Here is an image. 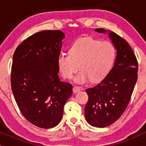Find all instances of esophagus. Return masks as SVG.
<instances>
[{
	"mask_svg": "<svg viewBox=\"0 0 146 146\" xmlns=\"http://www.w3.org/2000/svg\"><path fill=\"white\" fill-rule=\"evenodd\" d=\"M80 90V88L78 86H73V92L74 93H77L78 92H79V91Z\"/></svg>",
	"mask_w": 146,
	"mask_h": 146,
	"instance_id": "esophagus-1",
	"label": "esophagus"
}]
</instances>
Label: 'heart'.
Listing matches in <instances>:
<instances>
[{"label":"heart","mask_w":146,"mask_h":146,"mask_svg":"<svg viewBox=\"0 0 146 146\" xmlns=\"http://www.w3.org/2000/svg\"><path fill=\"white\" fill-rule=\"evenodd\" d=\"M115 56L113 45L109 41L80 38L69 47L68 54L61 53L57 59L58 66L63 77L73 78L74 82L84 84L90 80L96 82L104 78L113 65Z\"/></svg>","instance_id":"1"}]
</instances>
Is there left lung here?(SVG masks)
Returning <instances> with one entry per match:
<instances>
[{"label": "left lung", "instance_id": "1", "mask_svg": "<svg viewBox=\"0 0 146 146\" xmlns=\"http://www.w3.org/2000/svg\"><path fill=\"white\" fill-rule=\"evenodd\" d=\"M94 31L108 34L116 50L111 71L100 83L86 90L89 97L84 111L86 121L91 126L103 128L114 123L127 108L137 80L138 64L124 38L103 29Z\"/></svg>", "mask_w": 146, "mask_h": 146}]
</instances>
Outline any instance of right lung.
<instances>
[{"label": "right lung", "mask_w": 146, "mask_h": 146, "mask_svg": "<svg viewBox=\"0 0 146 146\" xmlns=\"http://www.w3.org/2000/svg\"><path fill=\"white\" fill-rule=\"evenodd\" d=\"M65 35L42 31L24 40L13 54L11 89L24 117L43 129L54 127L72 94L71 84L60 81L57 59Z\"/></svg>", "instance_id": "1"}]
</instances>
